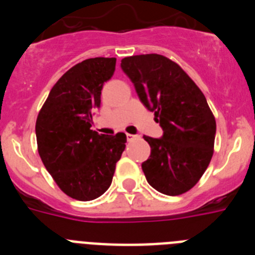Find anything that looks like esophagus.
<instances>
[{
  "label": "esophagus",
  "instance_id": "esophagus-1",
  "mask_svg": "<svg viewBox=\"0 0 255 255\" xmlns=\"http://www.w3.org/2000/svg\"><path fill=\"white\" fill-rule=\"evenodd\" d=\"M135 138H136V135H132V134H126V139H128V140H129V141L134 140Z\"/></svg>",
  "mask_w": 255,
  "mask_h": 255
}]
</instances>
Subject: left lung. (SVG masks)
<instances>
[{
	"instance_id": "1",
	"label": "left lung",
	"mask_w": 255,
	"mask_h": 255,
	"mask_svg": "<svg viewBox=\"0 0 255 255\" xmlns=\"http://www.w3.org/2000/svg\"><path fill=\"white\" fill-rule=\"evenodd\" d=\"M121 69L163 130L162 138L144 136L150 145L149 158L141 163L147 181L162 194H184L203 176L213 155L216 120L206 97L162 55L125 57Z\"/></svg>"
}]
</instances>
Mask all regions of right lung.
I'll return each instance as SVG.
<instances>
[{"instance_id":"1","label":"right lung","mask_w":255,"mask_h":255,"mask_svg":"<svg viewBox=\"0 0 255 255\" xmlns=\"http://www.w3.org/2000/svg\"><path fill=\"white\" fill-rule=\"evenodd\" d=\"M115 57L88 58L67 70L49 92L35 123L38 153L58 188L73 199L93 200L110 188L126 135L93 131L103 84Z\"/></svg>"}]
</instances>
